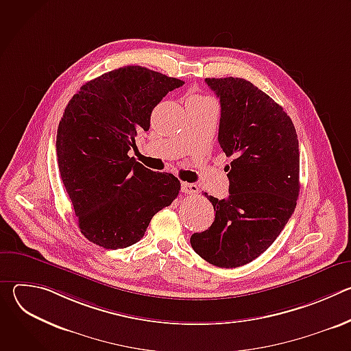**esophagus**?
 <instances>
[{
    "mask_svg": "<svg viewBox=\"0 0 351 351\" xmlns=\"http://www.w3.org/2000/svg\"><path fill=\"white\" fill-rule=\"evenodd\" d=\"M180 190H182V193H184V194H197V193H198L197 184H194V183H187V182H183V183H182Z\"/></svg>",
    "mask_w": 351,
    "mask_h": 351,
    "instance_id": "esophagus-1",
    "label": "esophagus"
}]
</instances>
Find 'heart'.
<instances>
[{"label": "heart", "instance_id": "b5f03b06", "mask_svg": "<svg viewBox=\"0 0 351 351\" xmlns=\"http://www.w3.org/2000/svg\"><path fill=\"white\" fill-rule=\"evenodd\" d=\"M198 98H203V97H190V99H198Z\"/></svg>", "mask_w": 351, "mask_h": 351}]
</instances>
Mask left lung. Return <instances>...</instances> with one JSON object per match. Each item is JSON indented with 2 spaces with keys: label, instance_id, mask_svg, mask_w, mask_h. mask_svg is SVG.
<instances>
[{
  "label": "left lung",
  "instance_id": "1",
  "mask_svg": "<svg viewBox=\"0 0 351 351\" xmlns=\"http://www.w3.org/2000/svg\"><path fill=\"white\" fill-rule=\"evenodd\" d=\"M221 103L218 141L226 157L228 198L210 199L213 225L190 237L194 252L219 268L260 257L295 208L300 191L298 140L290 117L274 99L240 77H208Z\"/></svg>",
  "mask_w": 351,
  "mask_h": 351
}]
</instances>
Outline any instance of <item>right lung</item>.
I'll return each mask as SVG.
<instances>
[{"label": "right lung", "instance_id": "right-lung-1", "mask_svg": "<svg viewBox=\"0 0 351 351\" xmlns=\"http://www.w3.org/2000/svg\"><path fill=\"white\" fill-rule=\"evenodd\" d=\"M184 82L143 66L98 76L71 98L57 133V160L82 234L118 250L137 243L149 221L172 204L180 182L129 157L149 129L154 107Z\"/></svg>", "mask_w": 351, "mask_h": 351}]
</instances>
